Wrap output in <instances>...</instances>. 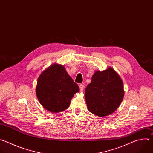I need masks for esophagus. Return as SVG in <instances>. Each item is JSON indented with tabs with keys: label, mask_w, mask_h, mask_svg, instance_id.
<instances>
[{
	"label": "esophagus",
	"mask_w": 153,
	"mask_h": 153,
	"mask_svg": "<svg viewBox=\"0 0 153 153\" xmlns=\"http://www.w3.org/2000/svg\"><path fill=\"white\" fill-rule=\"evenodd\" d=\"M79 90H80V91H82V90H83V89H84V85L83 84H80V85H79Z\"/></svg>",
	"instance_id": "obj_1"
}]
</instances>
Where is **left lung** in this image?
I'll list each match as a JSON object with an SVG mask.
<instances>
[{
    "label": "left lung",
    "mask_w": 153,
    "mask_h": 153,
    "mask_svg": "<svg viewBox=\"0 0 153 153\" xmlns=\"http://www.w3.org/2000/svg\"><path fill=\"white\" fill-rule=\"evenodd\" d=\"M124 96L123 82L111 67L97 71L85 90V99L90 112L104 117L114 112Z\"/></svg>",
    "instance_id": "1"
}]
</instances>
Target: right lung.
<instances>
[{
  "instance_id": "add662e5",
  "label": "right lung",
  "mask_w": 153,
  "mask_h": 153,
  "mask_svg": "<svg viewBox=\"0 0 153 153\" xmlns=\"http://www.w3.org/2000/svg\"><path fill=\"white\" fill-rule=\"evenodd\" d=\"M79 91L63 65L53 64L39 76L36 86L37 97L41 105L52 113L65 111L74 95Z\"/></svg>"
}]
</instances>
